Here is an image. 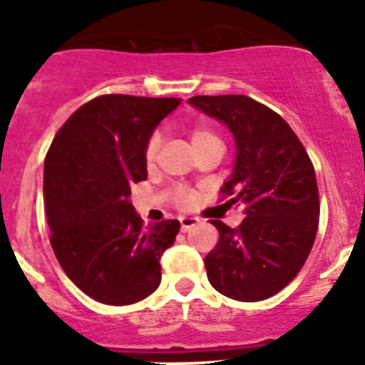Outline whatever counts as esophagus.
<instances>
[{"label":"esophagus","mask_w":365,"mask_h":365,"mask_svg":"<svg viewBox=\"0 0 365 365\" xmlns=\"http://www.w3.org/2000/svg\"><path fill=\"white\" fill-rule=\"evenodd\" d=\"M200 222V219H197V217H180V225H182V232H189L191 228H195V226Z\"/></svg>","instance_id":"34e87169"}]
</instances>
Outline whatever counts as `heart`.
<instances>
[{"instance_id":"1","label":"heart","mask_w":365,"mask_h":365,"mask_svg":"<svg viewBox=\"0 0 365 365\" xmlns=\"http://www.w3.org/2000/svg\"><path fill=\"white\" fill-rule=\"evenodd\" d=\"M189 137H191V143L192 146H195V150L202 145H207V143H220L219 137H217L211 130H207V128H195V130H191ZM159 145H161V137H159L158 133H154V135L148 139L145 148V161L148 165H152L155 161V155H158L159 152ZM174 204L180 207H187L189 204H191V192L185 187H178L176 192H174Z\"/></svg>"}]
</instances>
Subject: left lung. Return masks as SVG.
Masks as SVG:
<instances>
[{"label": "left lung", "instance_id": "1", "mask_svg": "<svg viewBox=\"0 0 365 365\" xmlns=\"http://www.w3.org/2000/svg\"><path fill=\"white\" fill-rule=\"evenodd\" d=\"M189 103L234 133L237 161L220 200L245 206L237 228L211 220L219 241L204 259L207 280L235 301L269 299L297 277L314 247L319 191L310 155L289 124L252 98L192 96Z\"/></svg>", "mask_w": 365, "mask_h": 365}]
</instances>
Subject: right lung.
Listing matches in <instances>:
<instances>
[{
    "label": "right lung",
    "mask_w": 365,
    "mask_h": 365,
    "mask_svg": "<svg viewBox=\"0 0 365 365\" xmlns=\"http://www.w3.org/2000/svg\"><path fill=\"white\" fill-rule=\"evenodd\" d=\"M178 106V98L103 94L72 113L51 140L44 161L51 249L94 301L133 304L161 282L159 259L180 222L145 226L130 195L146 180V143Z\"/></svg>",
    "instance_id": "add662e5"
}]
</instances>
